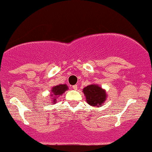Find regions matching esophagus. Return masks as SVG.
<instances>
[{"label":"esophagus","instance_id":"1","mask_svg":"<svg viewBox=\"0 0 152 152\" xmlns=\"http://www.w3.org/2000/svg\"><path fill=\"white\" fill-rule=\"evenodd\" d=\"M77 85H73V87H72V88H73V90H77Z\"/></svg>","mask_w":152,"mask_h":152}]
</instances>
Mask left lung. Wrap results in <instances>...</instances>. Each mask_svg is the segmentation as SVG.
Listing matches in <instances>:
<instances>
[{
    "label": "left lung",
    "instance_id": "left-lung-1",
    "mask_svg": "<svg viewBox=\"0 0 152 152\" xmlns=\"http://www.w3.org/2000/svg\"><path fill=\"white\" fill-rule=\"evenodd\" d=\"M82 92L86 97L87 104L93 107H99L105 103L107 100V93L104 89L99 85L92 84L83 89Z\"/></svg>",
    "mask_w": 152,
    "mask_h": 152
}]
</instances>
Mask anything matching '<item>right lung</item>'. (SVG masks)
I'll list each match as a JSON object with an SVG mask.
<instances>
[{
  "instance_id": "right-lung-1",
  "label": "right lung",
  "mask_w": 152,
  "mask_h": 152,
  "mask_svg": "<svg viewBox=\"0 0 152 152\" xmlns=\"http://www.w3.org/2000/svg\"><path fill=\"white\" fill-rule=\"evenodd\" d=\"M68 90V87L66 84L64 85H59L54 86L51 88V93H50V98H51V102L52 104H55L56 102V99L59 97L61 95H63L66 90Z\"/></svg>"
}]
</instances>
